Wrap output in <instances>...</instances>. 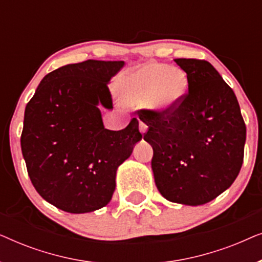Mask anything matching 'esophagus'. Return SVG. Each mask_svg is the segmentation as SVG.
Returning <instances> with one entry per match:
<instances>
[{
  "instance_id": "1",
  "label": "esophagus",
  "mask_w": 262,
  "mask_h": 262,
  "mask_svg": "<svg viewBox=\"0 0 262 262\" xmlns=\"http://www.w3.org/2000/svg\"><path fill=\"white\" fill-rule=\"evenodd\" d=\"M146 131H148V126H146V124L143 123L142 120H139V132L144 135Z\"/></svg>"
}]
</instances>
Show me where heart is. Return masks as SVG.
<instances>
[{
	"instance_id": "b5f03b06",
	"label": "heart",
	"mask_w": 262,
	"mask_h": 262,
	"mask_svg": "<svg viewBox=\"0 0 262 262\" xmlns=\"http://www.w3.org/2000/svg\"><path fill=\"white\" fill-rule=\"evenodd\" d=\"M118 99L127 106H145L154 112H174L187 95L188 77L184 70L150 62L123 71L114 82Z\"/></svg>"
}]
</instances>
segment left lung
Listing matches in <instances>:
<instances>
[{
  "label": "left lung",
  "mask_w": 262,
  "mask_h": 262,
  "mask_svg": "<svg viewBox=\"0 0 262 262\" xmlns=\"http://www.w3.org/2000/svg\"><path fill=\"white\" fill-rule=\"evenodd\" d=\"M188 94L167 114L144 111L156 187L167 200L198 206L217 198L243 163L246 125L232 89L206 60L178 58Z\"/></svg>",
  "instance_id": "1"
}]
</instances>
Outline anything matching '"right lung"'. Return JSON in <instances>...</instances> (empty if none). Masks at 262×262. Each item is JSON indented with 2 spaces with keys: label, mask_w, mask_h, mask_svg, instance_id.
<instances>
[{
  "label": "right lung",
  "mask_w": 262,
  "mask_h": 262,
  "mask_svg": "<svg viewBox=\"0 0 262 262\" xmlns=\"http://www.w3.org/2000/svg\"><path fill=\"white\" fill-rule=\"evenodd\" d=\"M124 60L88 59L46 75L25 110L21 150L42 199L70 213L106 206L117 169L142 139L137 119L120 131L103 126L113 110L107 84Z\"/></svg>",
  "instance_id": "add662e5"
}]
</instances>
